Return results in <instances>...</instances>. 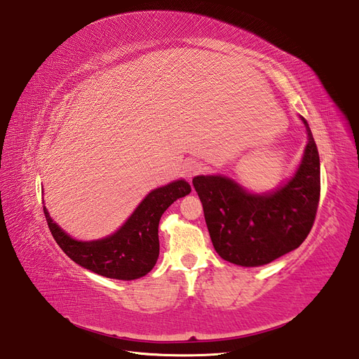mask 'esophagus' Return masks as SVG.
Returning <instances> with one entry per match:
<instances>
[{
  "instance_id": "obj_1",
  "label": "esophagus",
  "mask_w": 359,
  "mask_h": 359,
  "mask_svg": "<svg viewBox=\"0 0 359 359\" xmlns=\"http://www.w3.org/2000/svg\"><path fill=\"white\" fill-rule=\"evenodd\" d=\"M184 172H186L187 176L192 177V176H195V175H198V173L202 172V165H201L199 163H196V161H191V163L186 164Z\"/></svg>"
}]
</instances>
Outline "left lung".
I'll use <instances>...</instances> for the list:
<instances>
[{"mask_svg":"<svg viewBox=\"0 0 359 359\" xmlns=\"http://www.w3.org/2000/svg\"><path fill=\"white\" fill-rule=\"evenodd\" d=\"M307 145L294 176L276 189L253 194L227 176H196L195 191L214 249L230 263L262 266L299 248L320 199V158L307 121Z\"/></svg>","mask_w":359,"mask_h":359,"instance_id":"1","label":"left lung"}]
</instances>
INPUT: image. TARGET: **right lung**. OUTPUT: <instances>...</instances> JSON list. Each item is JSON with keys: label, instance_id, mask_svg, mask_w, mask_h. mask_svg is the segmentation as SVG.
Returning a JSON list of instances; mask_svg holds the SVG:
<instances>
[{"label": "right lung", "instance_id": "add662e5", "mask_svg": "<svg viewBox=\"0 0 359 359\" xmlns=\"http://www.w3.org/2000/svg\"><path fill=\"white\" fill-rule=\"evenodd\" d=\"M191 191V184L183 179L157 187L141 201L119 230L90 241L75 240L67 234L50 218L46 206L43 212L55 241L71 260L97 275L132 280L154 268L160 253V218L170 205Z\"/></svg>", "mask_w": 359, "mask_h": 359}]
</instances>
